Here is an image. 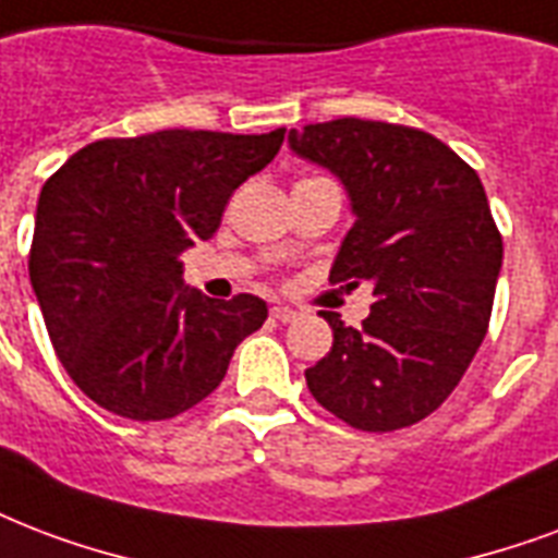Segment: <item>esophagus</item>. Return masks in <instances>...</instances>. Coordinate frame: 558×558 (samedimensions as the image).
I'll return each instance as SVG.
<instances>
[{
	"mask_svg": "<svg viewBox=\"0 0 558 558\" xmlns=\"http://www.w3.org/2000/svg\"><path fill=\"white\" fill-rule=\"evenodd\" d=\"M301 316L298 310L287 307V304H278V307H271V318H278V322H295Z\"/></svg>",
	"mask_w": 558,
	"mask_h": 558,
	"instance_id": "1",
	"label": "esophagus"
}]
</instances>
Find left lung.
Wrapping results in <instances>:
<instances>
[{"mask_svg": "<svg viewBox=\"0 0 558 558\" xmlns=\"http://www.w3.org/2000/svg\"><path fill=\"white\" fill-rule=\"evenodd\" d=\"M289 148L330 169L354 228L330 283H372V313L304 372L313 398L365 433H392L439 410L486 339L504 240L477 172L427 131L333 119L289 131Z\"/></svg>", "mask_w": 558, "mask_h": 558, "instance_id": "left-lung-1", "label": "left lung"}]
</instances>
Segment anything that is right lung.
I'll return each instance as SVG.
<instances>
[{
    "instance_id": "obj_1",
    "label": "right lung",
    "mask_w": 558,
    "mask_h": 558,
    "mask_svg": "<svg viewBox=\"0 0 558 558\" xmlns=\"http://www.w3.org/2000/svg\"><path fill=\"white\" fill-rule=\"evenodd\" d=\"M269 134L155 131L96 140L40 190L28 278L81 392L131 421L175 418L222 383L269 310L184 287L181 251L210 240L233 190L271 163Z\"/></svg>"
}]
</instances>
